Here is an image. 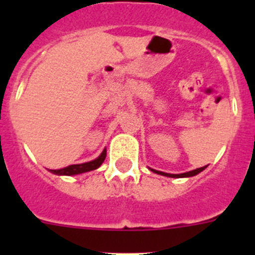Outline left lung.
<instances>
[{
	"instance_id": "1",
	"label": "left lung",
	"mask_w": 255,
	"mask_h": 255,
	"mask_svg": "<svg viewBox=\"0 0 255 255\" xmlns=\"http://www.w3.org/2000/svg\"><path fill=\"white\" fill-rule=\"evenodd\" d=\"M207 166H203V167L197 168V170H191L189 172H184V173H167V172H162V171H157V170H153V168H149L150 171L153 172L158 173V175H162V176H167V177H191V176H195L198 175L199 172H202L203 170H206Z\"/></svg>"
}]
</instances>
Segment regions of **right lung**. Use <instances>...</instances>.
<instances>
[{"label": "right lung", "instance_id": "obj_1", "mask_svg": "<svg viewBox=\"0 0 255 255\" xmlns=\"http://www.w3.org/2000/svg\"><path fill=\"white\" fill-rule=\"evenodd\" d=\"M106 154H107V150H106L105 148V149L102 150V153H101L96 159H93V161L79 164H70L67 167L60 168V170H49V172L58 175V176H73V175H79V173L89 172V171L97 170V168L100 167L101 164L103 163V161H105Z\"/></svg>", "mask_w": 255, "mask_h": 255}]
</instances>
